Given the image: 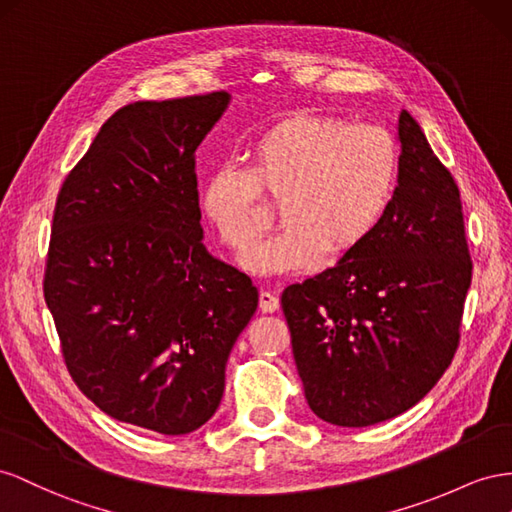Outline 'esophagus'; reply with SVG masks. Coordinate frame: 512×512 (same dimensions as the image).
Listing matches in <instances>:
<instances>
[{"label":"esophagus","instance_id":"1","mask_svg":"<svg viewBox=\"0 0 512 512\" xmlns=\"http://www.w3.org/2000/svg\"><path fill=\"white\" fill-rule=\"evenodd\" d=\"M279 306H281L279 296L272 294V291H268V289L261 291V294H259V309L261 311H264V313H274V311H279Z\"/></svg>","mask_w":512,"mask_h":512}]
</instances>
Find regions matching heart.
<instances>
[{
  "label": "heart",
  "mask_w": 512,
  "mask_h": 512,
  "mask_svg": "<svg viewBox=\"0 0 512 512\" xmlns=\"http://www.w3.org/2000/svg\"><path fill=\"white\" fill-rule=\"evenodd\" d=\"M401 171L399 143L379 124L291 115L244 152V169L223 165L201 184L199 206L231 251L253 242L257 191L279 197L281 225L242 257L257 274L294 272L352 253L386 218Z\"/></svg>",
  "instance_id": "obj_1"
}]
</instances>
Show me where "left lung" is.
<instances>
[{
	"label": "left lung",
	"instance_id": "obj_1",
	"mask_svg": "<svg viewBox=\"0 0 512 512\" xmlns=\"http://www.w3.org/2000/svg\"><path fill=\"white\" fill-rule=\"evenodd\" d=\"M397 128L399 184L382 225L281 296L304 397L339 427L384 422L425 397L457 352L472 283L459 186L410 113Z\"/></svg>",
	"mask_w": 512,
	"mask_h": 512
}]
</instances>
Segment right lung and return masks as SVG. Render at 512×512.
Instances as JSON below:
<instances>
[{
  "label": "right lung",
  "mask_w": 512,
  "mask_h": 512,
  "mask_svg": "<svg viewBox=\"0 0 512 512\" xmlns=\"http://www.w3.org/2000/svg\"><path fill=\"white\" fill-rule=\"evenodd\" d=\"M227 92L115 111L57 195L45 300L66 367L102 412L163 435L214 416L259 294L203 246L195 150Z\"/></svg>",
  "instance_id": "1"
}]
</instances>
